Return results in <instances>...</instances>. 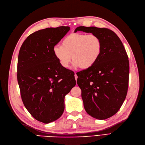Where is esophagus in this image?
<instances>
[{
    "label": "esophagus",
    "mask_w": 145,
    "mask_h": 145,
    "mask_svg": "<svg viewBox=\"0 0 145 145\" xmlns=\"http://www.w3.org/2000/svg\"><path fill=\"white\" fill-rule=\"evenodd\" d=\"M74 76H75V79H76V80L77 81V74L75 73V75H74Z\"/></svg>",
    "instance_id": "1"
}]
</instances>
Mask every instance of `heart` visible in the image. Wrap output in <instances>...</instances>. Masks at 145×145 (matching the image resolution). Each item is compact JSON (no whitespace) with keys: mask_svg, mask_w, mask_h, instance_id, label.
I'll return each mask as SVG.
<instances>
[{"mask_svg":"<svg viewBox=\"0 0 145 145\" xmlns=\"http://www.w3.org/2000/svg\"><path fill=\"white\" fill-rule=\"evenodd\" d=\"M102 51V43L97 35L73 33L56 45L53 53L62 67L67 68L72 59L74 67L89 69L96 63Z\"/></svg>","mask_w":145,"mask_h":145,"instance_id":"b5f03b06","label":"heart"}]
</instances>
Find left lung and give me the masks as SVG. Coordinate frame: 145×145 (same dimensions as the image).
<instances>
[{
  "mask_svg": "<svg viewBox=\"0 0 145 145\" xmlns=\"http://www.w3.org/2000/svg\"><path fill=\"white\" fill-rule=\"evenodd\" d=\"M82 31L97 35L102 51L96 63L77 73V84L86 112L99 120L111 117L119 110L128 88V57L120 39L112 30L95 27H78Z\"/></svg>",
  "mask_w": 145,
  "mask_h": 145,
  "instance_id": "left-lung-1",
  "label": "left lung"
}]
</instances>
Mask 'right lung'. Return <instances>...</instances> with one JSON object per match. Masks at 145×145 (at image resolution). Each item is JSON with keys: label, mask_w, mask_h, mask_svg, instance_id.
I'll list each match as a JSON object with an SVG mask.
<instances>
[{"label": "right lung", "mask_w": 145, "mask_h": 145, "mask_svg": "<svg viewBox=\"0 0 145 145\" xmlns=\"http://www.w3.org/2000/svg\"><path fill=\"white\" fill-rule=\"evenodd\" d=\"M69 29L39 30L25 39L19 51L17 76L22 100L30 114L44 123L62 115L65 95L76 84L74 72L62 67L53 53Z\"/></svg>", "instance_id": "right-lung-1"}]
</instances>
